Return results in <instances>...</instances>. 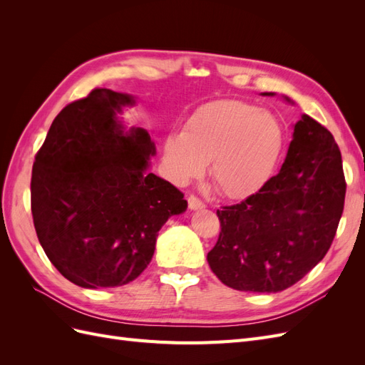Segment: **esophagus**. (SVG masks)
Segmentation results:
<instances>
[{
  "label": "esophagus",
  "mask_w": 365,
  "mask_h": 365,
  "mask_svg": "<svg viewBox=\"0 0 365 365\" xmlns=\"http://www.w3.org/2000/svg\"><path fill=\"white\" fill-rule=\"evenodd\" d=\"M189 208L190 210H202V208H205V204L200 200V197H196V196H189Z\"/></svg>",
  "instance_id": "obj_1"
}]
</instances>
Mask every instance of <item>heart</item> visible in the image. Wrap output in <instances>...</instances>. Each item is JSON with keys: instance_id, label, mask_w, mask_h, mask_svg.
Instances as JSON below:
<instances>
[{"instance_id": "heart-1", "label": "heart", "mask_w": 365, "mask_h": 365, "mask_svg": "<svg viewBox=\"0 0 365 365\" xmlns=\"http://www.w3.org/2000/svg\"><path fill=\"white\" fill-rule=\"evenodd\" d=\"M283 130L279 120L256 105L217 101L201 106L182 132L164 140V164L176 184L202 176L210 164L215 189L242 200L267 182L280 155Z\"/></svg>"}]
</instances>
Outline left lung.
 <instances>
[{
    "label": "left lung",
    "mask_w": 365,
    "mask_h": 365,
    "mask_svg": "<svg viewBox=\"0 0 365 365\" xmlns=\"http://www.w3.org/2000/svg\"><path fill=\"white\" fill-rule=\"evenodd\" d=\"M284 101L292 103L288 97ZM344 197L336 141L324 126L303 114L294 125L279 173L245 201L217 210L220 233L207 254L210 268L237 291L288 289L326 256Z\"/></svg>",
    "instance_id": "1"
}]
</instances>
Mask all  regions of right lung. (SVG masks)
<instances>
[{"label":"right lung","mask_w":365,"mask_h":365,"mask_svg":"<svg viewBox=\"0 0 365 365\" xmlns=\"http://www.w3.org/2000/svg\"><path fill=\"white\" fill-rule=\"evenodd\" d=\"M135 97L97 88L53 120L31 170L39 244L65 279L86 289L123 286L148 268L158 231L187 210L155 173V143L118 114Z\"/></svg>","instance_id":"1"}]
</instances>
